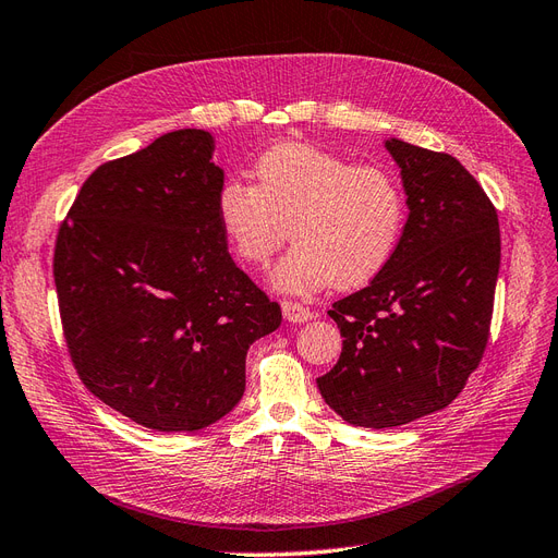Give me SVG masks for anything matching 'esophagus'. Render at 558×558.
Returning <instances> with one entry per match:
<instances>
[{
	"label": "esophagus",
	"instance_id": "34e87169",
	"mask_svg": "<svg viewBox=\"0 0 558 558\" xmlns=\"http://www.w3.org/2000/svg\"><path fill=\"white\" fill-rule=\"evenodd\" d=\"M282 315L287 322H308L313 319V311L305 308V305L296 303V301H282Z\"/></svg>",
	"mask_w": 558,
	"mask_h": 558
}]
</instances>
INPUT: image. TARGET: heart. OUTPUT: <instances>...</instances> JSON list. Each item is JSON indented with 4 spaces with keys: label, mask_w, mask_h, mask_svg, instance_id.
<instances>
[{
    "label": "heart",
    "mask_w": 558,
    "mask_h": 558,
    "mask_svg": "<svg viewBox=\"0 0 558 558\" xmlns=\"http://www.w3.org/2000/svg\"><path fill=\"white\" fill-rule=\"evenodd\" d=\"M218 220L231 253L266 266L292 236L274 271L280 292L311 294L366 284L397 253L405 196L397 175L354 165L311 143H280L255 161V185L227 181Z\"/></svg>",
    "instance_id": "obj_1"
}]
</instances>
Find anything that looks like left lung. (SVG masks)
Segmentation results:
<instances>
[{
    "label": "left lung",
    "instance_id": "8db88e82",
    "mask_svg": "<svg viewBox=\"0 0 558 558\" xmlns=\"http://www.w3.org/2000/svg\"><path fill=\"white\" fill-rule=\"evenodd\" d=\"M408 220L389 264L331 305L343 336L322 399L354 426L389 428L452 403L489 340L500 266L498 213L447 153L389 138Z\"/></svg>",
    "mask_w": 558,
    "mask_h": 558
}]
</instances>
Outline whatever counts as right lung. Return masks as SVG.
<instances>
[{"label":"right lung","instance_id":"add662e5","mask_svg":"<svg viewBox=\"0 0 558 558\" xmlns=\"http://www.w3.org/2000/svg\"><path fill=\"white\" fill-rule=\"evenodd\" d=\"M213 136L178 130L89 173L52 257L83 385L155 430H199L245 391V354L280 327L233 264L218 220Z\"/></svg>","mask_w":558,"mask_h":558}]
</instances>
